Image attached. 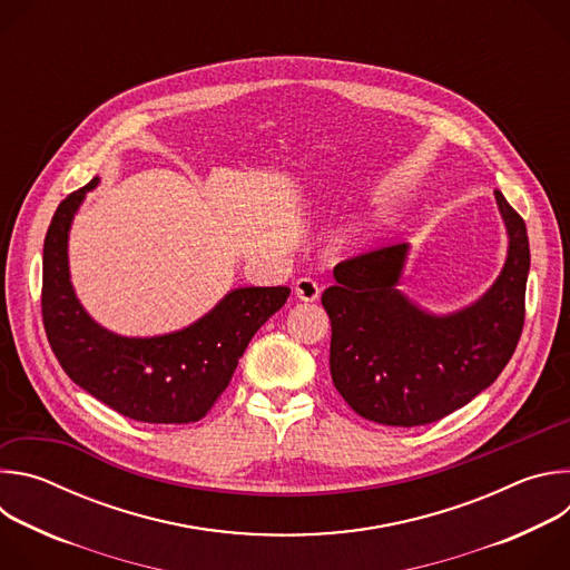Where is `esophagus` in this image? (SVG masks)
<instances>
[{
    "mask_svg": "<svg viewBox=\"0 0 570 570\" xmlns=\"http://www.w3.org/2000/svg\"><path fill=\"white\" fill-rule=\"evenodd\" d=\"M295 295L302 299V302H315L320 297V284L311 277H299L295 282Z\"/></svg>",
    "mask_w": 570,
    "mask_h": 570,
    "instance_id": "1",
    "label": "esophagus"
}]
</instances>
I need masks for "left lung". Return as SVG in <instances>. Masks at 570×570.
<instances>
[{"mask_svg": "<svg viewBox=\"0 0 570 570\" xmlns=\"http://www.w3.org/2000/svg\"><path fill=\"white\" fill-rule=\"evenodd\" d=\"M508 229L497 282L453 313H431L399 288L411 243L341 262L322 293L332 320L330 367L352 409L383 426H422L462 409L510 363L525 317L530 243L523 218L494 191Z\"/></svg>", "mask_w": 570, "mask_h": 570, "instance_id": "8db88e82", "label": "left lung"}]
</instances>
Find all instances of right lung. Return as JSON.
<instances>
[{
    "instance_id": "1",
    "label": "right lung",
    "mask_w": 570,
    "mask_h": 570,
    "mask_svg": "<svg viewBox=\"0 0 570 570\" xmlns=\"http://www.w3.org/2000/svg\"><path fill=\"white\" fill-rule=\"evenodd\" d=\"M99 185L90 180L56 209L42 250V320L67 376L124 417L146 424H191L227 387L262 324L291 295L288 286H240L185 330L130 338L115 334L78 302L69 277V229Z\"/></svg>"
}]
</instances>
